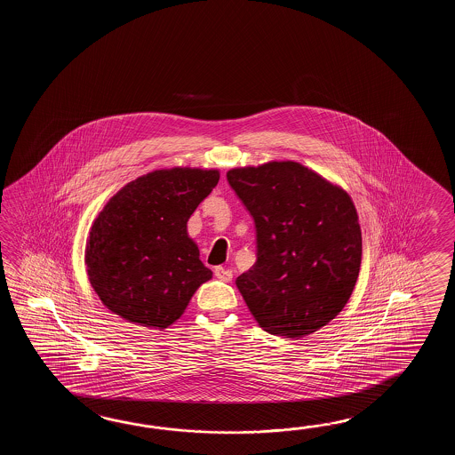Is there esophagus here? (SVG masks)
<instances>
[{"label": "esophagus", "instance_id": "esophagus-1", "mask_svg": "<svg viewBox=\"0 0 455 455\" xmlns=\"http://www.w3.org/2000/svg\"><path fill=\"white\" fill-rule=\"evenodd\" d=\"M214 276H216V278H220L221 281L229 283V281L232 280V271L226 270L223 267H216V268H214Z\"/></svg>", "mask_w": 455, "mask_h": 455}]
</instances>
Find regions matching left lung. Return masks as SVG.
Returning <instances> with one entry per match:
<instances>
[{
    "instance_id": "1",
    "label": "left lung",
    "mask_w": 455,
    "mask_h": 455,
    "mask_svg": "<svg viewBox=\"0 0 455 455\" xmlns=\"http://www.w3.org/2000/svg\"><path fill=\"white\" fill-rule=\"evenodd\" d=\"M228 180L257 228V261L235 280L261 329L302 339L347 306L363 239L348 192L296 161L234 167Z\"/></svg>"
}]
</instances>
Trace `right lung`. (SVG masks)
<instances>
[{
    "label": "right lung",
    "instance_id": "right-lung-1",
    "mask_svg": "<svg viewBox=\"0 0 455 455\" xmlns=\"http://www.w3.org/2000/svg\"><path fill=\"white\" fill-rule=\"evenodd\" d=\"M218 180V169H159L107 202L84 253L91 286L107 309L148 329L180 319L195 291L213 278L187 223Z\"/></svg>",
    "mask_w": 455,
    "mask_h": 455
}]
</instances>
